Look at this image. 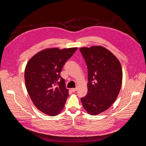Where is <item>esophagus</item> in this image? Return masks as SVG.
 Wrapping results in <instances>:
<instances>
[{
	"label": "esophagus",
	"instance_id": "34e87169",
	"mask_svg": "<svg viewBox=\"0 0 146 146\" xmlns=\"http://www.w3.org/2000/svg\"><path fill=\"white\" fill-rule=\"evenodd\" d=\"M77 88H71V89H70V90H71V91H72L73 92H76V91H77Z\"/></svg>",
	"mask_w": 146,
	"mask_h": 146
}]
</instances>
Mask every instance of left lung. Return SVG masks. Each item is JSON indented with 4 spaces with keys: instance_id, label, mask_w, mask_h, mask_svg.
Returning <instances> with one entry per match:
<instances>
[{
    "instance_id": "obj_1",
    "label": "left lung",
    "mask_w": 146,
    "mask_h": 146,
    "mask_svg": "<svg viewBox=\"0 0 146 146\" xmlns=\"http://www.w3.org/2000/svg\"><path fill=\"white\" fill-rule=\"evenodd\" d=\"M88 68V93L81 98L83 108L91 115L108 110L116 100L122 82V70L116 57L102 46L82 47Z\"/></svg>"
}]
</instances>
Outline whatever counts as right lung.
<instances>
[{
    "mask_svg": "<svg viewBox=\"0 0 146 146\" xmlns=\"http://www.w3.org/2000/svg\"><path fill=\"white\" fill-rule=\"evenodd\" d=\"M77 49V47L61 50L46 48L28 61L24 73L25 86L39 111L54 116L63 109L69 92L60 72Z\"/></svg>",
    "mask_w": 146,
    "mask_h": 146,
    "instance_id": "obj_1",
    "label": "right lung"
}]
</instances>
